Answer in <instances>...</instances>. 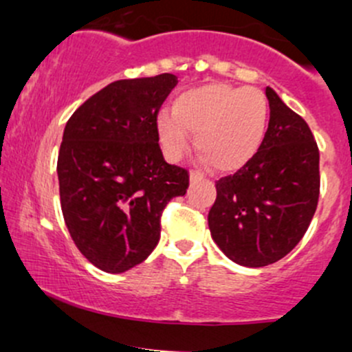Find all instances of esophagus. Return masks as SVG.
<instances>
[{
    "label": "esophagus",
    "instance_id": "obj_1",
    "mask_svg": "<svg viewBox=\"0 0 352 352\" xmlns=\"http://www.w3.org/2000/svg\"><path fill=\"white\" fill-rule=\"evenodd\" d=\"M202 179V175H200L199 172H190V182L194 184V182H197V180H200Z\"/></svg>",
    "mask_w": 352,
    "mask_h": 352
}]
</instances>
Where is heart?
I'll return each mask as SVG.
<instances>
[{"label": "heart", "instance_id": "1", "mask_svg": "<svg viewBox=\"0 0 352 352\" xmlns=\"http://www.w3.org/2000/svg\"><path fill=\"white\" fill-rule=\"evenodd\" d=\"M269 125V103L257 88L208 83L188 88L173 100V115L160 111L157 137L167 160L179 162L195 146L204 164L237 172L257 155Z\"/></svg>", "mask_w": 352, "mask_h": 352}]
</instances>
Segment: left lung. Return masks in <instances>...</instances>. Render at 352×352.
<instances>
[{
  "mask_svg": "<svg viewBox=\"0 0 352 352\" xmlns=\"http://www.w3.org/2000/svg\"><path fill=\"white\" fill-rule=\"evenodd\" d=\"M270 118L257 155L217 180L208 229L235 264L264 267L306 234L319 199V148L302 117L265 88Z\"/></svg>",
  "mask_w": 352,
  "mask_h": 352,
  "instance_id": "1",
  "label": "left lung"
}]
</instances>
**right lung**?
Segmentation results:
<instances>
[{
    "instance_id": "obj_1",
    "label": "right lung",
    "mask_w": 352,
    "mask_h": 352,
    "mask_svg": "<svg viewBox=\"0 0 352 352\" xmlns=\"http://www.w3.org/2000/svg\"><path fill=\"white\" fill-rule=\"evenodd\" d=\"M177 85L172 73L107 85L69 117L58 153L65 223L95 267L120 274L144 262L160 239L170 199L188 172L162 155L157 115Z\"/></svg>"
}]
</instances>
